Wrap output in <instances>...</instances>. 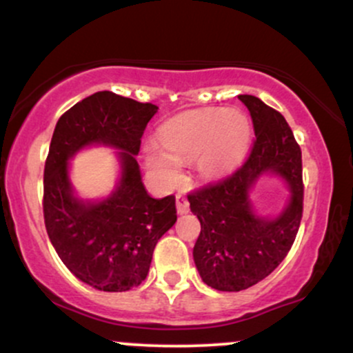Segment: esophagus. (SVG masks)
<instances>
[{"instance_id":"obj_1","label":"esophagus","mask_w":353,"mask_h":353,"mask_svg":"<svg viewBox=\"0 0 353 353\" xmlns=\"http://www.w3.org/2000/svg\"><path fill=\"white\" fill-rule=\"evenodd\" d=\"M176 208L179 214H188L189 212V201L188 197L182 196V194H177L176 196Z\"/></svg>"}]
</instances>
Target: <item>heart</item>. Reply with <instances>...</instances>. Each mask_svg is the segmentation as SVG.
<instances>
[{
    "mask_svg": "<svg viewBox=\"0 0 353 353\" xmlns=\"http://www.w3.org/2000/svg\"><path fill=\"white\" fill-rule=\"evenodd\" d=\"M250 134L249 117L237 109L189 111L161 128V145H149L145 161L165 185H174L181 179L179 164L196 159L202 176L216 177L241 163L249 149Z\"/></svg>",
    "mask_w": 353,
    "mask_h": 353,
    "instance_id": "obj_1",
    "label": "heart"
}]
</instances>
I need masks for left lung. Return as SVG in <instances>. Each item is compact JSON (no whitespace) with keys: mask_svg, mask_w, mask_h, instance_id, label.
Here are the masks:
<instances>
[{"mask_svg":"<svg viewBox=\"0 0 353 353\" xmlns=\"http://www.w3.org/2000/svg\"><path fill=\"white\" fill-rule=\"evenodd\" d=\"M252 117L255 139L245 163L216 184L188 196L201 222L194 262L202 281L222 292H239L272 274L292 247L303 210L302 152L285 117L261 99L241 94ZM264 172L281 175L291 201L281 216L253 212L248 190Z\"/></svg>","mask_w":353,"mask_h":353,"instance_id":"8db88e82","label":"left lung"}]
</instances>
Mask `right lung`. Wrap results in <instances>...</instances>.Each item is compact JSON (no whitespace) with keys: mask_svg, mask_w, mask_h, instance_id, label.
<instances>
[{"mask_svg":"<svg viewBox=\"0 0 353 353\" xmlns=\"http://www.w3.org/2000/svg\"><path fill=\"white\" fill-rule=\"evenodd\" d=\"M157 106L99 91L59 117L44 164L43 214L52 247L79 281L125 292L149 272L154 247L177 221L176 197L154 199L141 181L136 154ZM91 143L120 149L121 179L108 200L79 201L67 161Z\"/></svg>","mask_w":353,"mask_h":353,"instance_id":"1","label":"right lung"}]
</instances>
